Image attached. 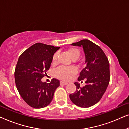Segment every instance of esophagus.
Segmentation results:
<instances>
[{"label":"esophagus","mask_w":129,"mask_h":129,"mask_svg":"<svg viewBox=\"0 0 129 129\" xmlns=\"http://www.w3.org/2000/svg\"><path fill=\"white\" fill-rule=\"evenodd\" d=\"M60 84H62V85H66V84H68V83L63 82V81H61Z\"/></svg>","instance_id":"34e87169"}]
</instances>
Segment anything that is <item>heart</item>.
<instances>
[{
	"label": "heart",
	"mask_w": 129,
	"mask_h": 129,
	"mask_svg": "<svg viewBox=\"0 0 129 129\" xmlns=\"http://www.w3.org/2000/svg\"><path fill=\"white\" fill-rule=\"evenodd\" d=\"M68 53L69 54L70 57L72 58L73 60H76L79 57L80 55V51L79 49L76 47H72V48L69 49L67 50ZM58 56V53L56 52L53 56L52 61L53 63H55L57 60ZM77 72V70L75 67H64L60 66L55 71V74L56 77L61 80H68L75 75Z\"/></svg>",
	"instance_id": "1"
}]
</instances>
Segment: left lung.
Returning <instances> with one entry per match:
<instances>
[{"instance_id":"left-lung-1","label":"left lung","mask_w":129,"mask_h":129,"mask_svg":"<svg viewBox=\"0 0 129 129\" xmlns=\"http://www.w3.org/2000/svg\"><path fill=\"white\" fill-rule=\"evenodd\" d=\"M82 46L86 57V66L78 77L79 81L85 79L86 85L81 87L75 82L76 91L69 95L71 101L77 106L89 107L100 100L110 81V68L107 57L98 45L88 39L72 44Z\"/></svg>"}]
</instances>
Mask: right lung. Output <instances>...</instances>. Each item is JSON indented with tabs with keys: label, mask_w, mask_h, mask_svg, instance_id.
<instances>
[{
	"label": "right lung",
	"mask_w": 129,
	"mask_h": 129,
	"mask_svg": "<svg viewBox=\"0 0 129 129\" xmlns=\"http://www.w3.org/2000/svg\"><path fill=\"white\" fill-rule=\"evenodd\" d=\"M60 47L36 43L19 57L15 70V83L26 103L35 109L47 106L53 98L60 81L53 78L50 83L41 79L49 69L54 53Z\"/></svg>",
	"instance_id": "obj_1"
}]
</instances>
